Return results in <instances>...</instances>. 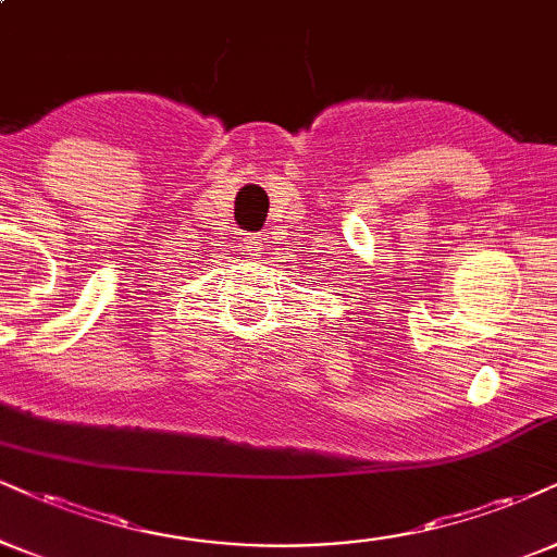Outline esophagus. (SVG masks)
Listing matches in <instances>:
<instances>
[{"instance_id": "obj_1", "label": "esophagus", "mask_w": 557, "mask_h": 557, "mask_svg": "<svg viewBox=\"0 0 557 557\" xmlns=\"http://www.w3.org/2000/svg\"><path fill=\"white\" fill-rule=\"evenodd\" d=\"M260 250H263V239H260L258 235H245L243 237V252L247 258L260 256Z\"/></svg>"}]
</instances>
